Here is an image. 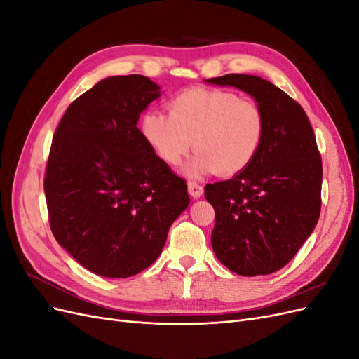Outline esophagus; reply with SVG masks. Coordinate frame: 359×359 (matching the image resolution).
<instances>
[{
	"label": "esophagus",
	"mask_w": 359,
	"mask_h": 359,
	"mask_svg": "<svg viewBox=\"0 0 359 359\" xmlns=\"http://www.w3.org/2000/svg\"><path fill=\"white\" fill-rule=\"evenodd\" d=\"M187 186H189V193H190V196H191V198H194V199H199V198L202 196L203 187L201 186V184L190 181V182L187 184Z\"/></svg>",
	"instance_id": "34e87169"
}]
</instances>
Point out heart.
<instances>
[{
    "label": "heart",
    "instance_id": "obj_1",
    "mask_svg": "<svg viewBox=\"0 0 359 359\" xmlns=\"http://www.w3.org/2000/svg\"><path fill=\"white\" fill-rule=\"evenodd\" d=\"M169 116L148 111L140 130L156 154L175 166L194 145L198 151L184 168L189 178L212 172L229 177L244 170L264 144L265 114L256 102L223 90L194 88L168 103Z\"/></svg>",
    "mask_w": 359,
    "mask_h": 359
}]
</instances>
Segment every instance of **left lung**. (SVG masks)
<instances>
[{"instance_id":"obj_1","label":"left lung","mask_w":359,"mask_h":359,"mask_svg":"<svg viewBox=\"0 0 359 359\" xmlns=\"http://www.w3.org/2000/svg\"><path fill=\"white\" fill-rule=\"evenodd\" d=\"M206 83L252 95L266 121L264 144L235 177L205 186L215 211L217 259L244 277L273 274L289 264L320 215L322 158L299 103L253 74H224Z\"/></svg>"}]
</instances>
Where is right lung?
I'll use <instances>...</instances> for the list:
<instances>
[{
	"instance_id": "obj_1",
	"label": "right lung",
	"mask_w": 359,
	"mask_h": 359,
	"mask_svg": "<svg viewBox=\"0 0 359 359\" xmlns=\"http://www.w3.org/2000/svg\"><path fill=\"white\" fill-rule=\"evenodd\" d=\"M158 97L147 76H111L67 107L53 135L45 177L50 229L97 276L127 278L156 262L190 203L186 181L137 128Z\"/></svg>"
}]
</instances>
